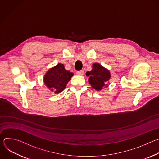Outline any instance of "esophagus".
Listing matches in <instances>:
<instances>
[{"mask_svg":"<svg viewBox=\"0 0 159 159\" xmlns=\"http://www.w3.org/2000/svg\"><path fill=\"white\" fill-rule=\"evenodd\" d=\"M77 75H82L84 74V71L83 70H80V71H77L76 72Z\"/></svg>","mask_w":159,"mask_h":159,"instance_id":"esophagus-1","label":"esophagus"}]
</instances>
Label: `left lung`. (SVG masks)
Masks as SVG:
<instances>
[{
  "label": "left lung",
  "instance_id": "8db88e82",
  "mask_svg": "<svg viewBox=\"0 0 159 159\" xmlns=\"http://www.w3.org/2000/svg\"><path fill=\"white\" fill-rule=\"evenodd\" d=\"M86 75L89 77V84L96 91L108 87L107 83L111 77L109 70L99 63H93L92 70L87 72Z\"/></svg>",
  "mask_w": 159,
  "mask_h": 159
}]
</instances>
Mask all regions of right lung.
Instances as JSON below:
<instances>
[{
	"mask_svg": "<svg viewBox=\"0 0 159 159\" xmlns=\"http://www.w3.org/2000/svg\"><path fill=\"white\" fill-rule=\"evenodd\" d=\"M73 75L72 72L65 70L64 65L60 63L47 71L43 81L52 92L58 94L63 91Z\"/></svg>",
	"mask_w": 159,
	"mask_h": 159,
	"instance_id": "right-lung-1",
	"label": "right lung"
}]
</instances>
